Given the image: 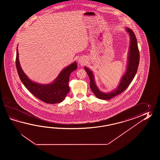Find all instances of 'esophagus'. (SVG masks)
<instances>
[{
	"label": "esophagus",
	"instance_id": "34e87169",
	"mask_svg": "<svg viewBox=\"0 0 160 160\" xmlns=\"http://www.w3.org/2000/svg\"><path fill=\"white\" fill-rule=\"evenodd\" d=\"M78 63L80 65H85V59L83 58H80L79 59Z\"/></svg>",
	"mask_w": 160,
	"mask_h": 160
}]
</instances>
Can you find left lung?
Masks as SVG:
<instances>
[{
  "label": "left lung",
  "instance_id": "8db88e82",
  "mask_svg": "<svg viewBox=\"0 0 160 160\" xmlns=\"http://www.w3.org/2000/svg\"><path fill=\"white\" fill-rule=\"evenodd\" d=\"M126 29L129 32L130 37V46L128 59L129 61L126 72L121 79L118 88L109 93H104L101 92L95 85L92 72L88 68L85 67V71L88 74L90 78V88L98 98L109 100L122 93L126 90L131 82L133 81L136 75V72H137L139 65V51L137 45V38L133 31L130 29L129 28H126Z\"/></svg>",
  "mask_w": 160,
  "mask_h": 160
}]
</instances>
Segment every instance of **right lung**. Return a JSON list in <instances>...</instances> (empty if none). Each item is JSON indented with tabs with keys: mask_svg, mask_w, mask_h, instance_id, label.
Segmentation results:
<instances>
[{
	"mask_svg": "<svg viewBox=\"0 0 160 160\" xmlns=\"http://www.w3.org/2000/svg\"><path fill=\"white\" fill-rule=\"evenodd\" d=\"M18 51H17L16 66L21 81L31 94L47 103H57L63 101L70 91L68 81L70 74L77 68V62H74L64 68L54 82L49 85H40L32 82L22 70L19 61Z\"/></svg>",
	"mask_w": 160,
	"mask_h": 160,
	"instance_id": "add662e5",
	"label": "right lung"
}]
</instances>
